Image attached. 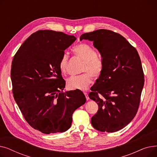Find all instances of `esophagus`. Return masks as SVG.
<instances>
[{
	"label": "esophagus",
	"mask_w": 157,
	"mask_h": 157,
	"mask_svg": "<svg viewBox=\"0 0 157 157\" xmlns=\"http://www.w3.org/2000/svg\"><path fill=\"white\" fill-rule=\"evenodd\" d=\"M84 94H85V97H86V100L88 101V100L89 99V97H88V94H87L86 92H84Z\"/></svg>",
	"instance_id": "1"
}]
</instances>
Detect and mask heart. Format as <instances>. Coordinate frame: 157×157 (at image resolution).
<instances>
[{"instance_id": "b5f03b06", "label": "heart", "mask_w": 157, "mask_h": 157, "mask_svg": "<svg viewBox=\"0 0 157 157\" xmlns=\"http://www.w3.org/2000/svg\"><path fill=\"white\" fill-rule=\"evenodd\" d=\"M73 52L85 62L82 72H88L79 76L71 77L67 81L68 87L72 90H85L92 83V77L90 74L97 78L103 70V63L97 58L95 49L86 44H79L73 49ZM69 58L67 54L63 53L59 62V69L63 74L67 72ZM90 72V74L89 72Z\"/></svg>"}]
</instances>
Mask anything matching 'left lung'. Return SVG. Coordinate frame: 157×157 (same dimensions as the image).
I'll list each match as a JSON object with an SVG mask.
<instances>
[{"instance_id": "1", "label": "left lung", "mask_w": 157, "mask_h": 157, "mask_svg": "<svg viewBox=\"0 0 157 157\" xmlns=\"http://www.w3.org/2000/svg\"><path fill=\"white\" fill-rule=\"evenodd\" d=\"M83 39L93 41L103 63L88 95L98 105L91 123L97 130L114 132L127 126L137 112L144 83L141 59L124 37L111 30L85 33L80 36Z\"/></svg>"}]
</instances>
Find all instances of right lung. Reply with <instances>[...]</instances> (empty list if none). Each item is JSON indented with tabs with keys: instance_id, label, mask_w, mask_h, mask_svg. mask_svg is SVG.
Here are the masks:
<instances>
[{
	"instance_id": "1",
	"label": "right lung",
	"mask_w": 157,
	"mask_h": 157,
	"mask_svg": "<svg viewBox=\"0 0 157 157\" xmlns=\"http://www.w3.org/2000/svg\"><path fill=\"white\" fill-rule=\"evenodd\" d=\"M76 39L61 32L38 30L13 58L11 78L14 100L29 124L46 134L67 130L74 111L86 102L79 90L63 92L65 81L59 62Z\"/></svg>"
}]
</instances>
